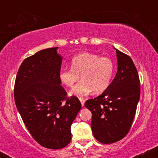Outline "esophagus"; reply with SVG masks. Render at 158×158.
<instances>
[{"label":"esophagus","mask_w":158,"mask_h":158,"mask_svg":"<svg viewBox=\"0 0 158 158\" xmlns=\"http://www.w3.org/2000/svg\"><path fill=\"white\" fill-rule=\"evenodd\" d=\"M79 101H80L81 106H82V107L84 106V105H85V100H84V99H83L82 98H79Z\"/></svg>","instance_id":"obj_1"}]
</instances>
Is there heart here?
I'll list each match as a JSON object with an SVG mask.
<instances>
[{"label":"heart","mask_w":158,"mask_h":158,"mask_svg":"<svg viewBox=\"0 0 158 158\" xmlns=\"http://www.w3.org/2000/svg\"><path fill=\"white\" fill-rule=\"evenodd\" d=\"M70 69H61L59 79L65 86L72 87L70 95L80 97L94 91L102 93L109 86L114 73L113 61L108 57H99L97 54L82 52L74 56L70 60Z\"/></svg>","instance_id":"heart-1"}]
</instances>
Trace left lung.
<instances>
[{
  "label": "left lung",
  "instance_id": "8db88e82",
  "mask_svg": "<svg viewBox=\"0 0 158 158\" xmlns=\"http://www.w3.org/2000/svg\"><path fill=\"white\" fill-rule=\"evenodd\" d=\"M114 48L117 59L114 80L101 95L85 103L92 113L94 137L105 144L117 142L128 134L140 97L139 76L133 61Z\"/></svg>",
  "mask_w": 158,
  "mask_h": 158
}]
</instances>
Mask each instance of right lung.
<instances>
[{
    "mask_svg": "<svg viewBox=\"0 0 158 158\" xmlns=\"http://www.w3.org/2000/svg\"><path fill=\"white\" fill-rule=\"evenodd\" d=\"M58 47L40 50L24 59L16 76L14 98L25 126L36 142L50 149L71 140L70 127L81 105L67 98L59 72L62 56Z\"/></svg>",
    "mask_w": 158,
    "mask_h": 158,
    "instance_id": "right-lung-1",
    "label": "right lung"
}]
</instances>
